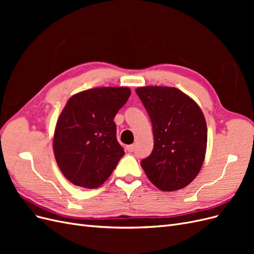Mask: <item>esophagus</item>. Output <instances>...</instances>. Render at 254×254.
Listing matches in <instances>:
<instances>
[{"label":"esophagus","mask_w":254,"mask_h":254,"mask_svg":"<svg viewBox=\"0 0 254 254\" xmlns=\"http://www.w3.org/2000/svg\"><path fill=\"white\" fill-rule=\"evenodd\" d=\"M126 149H127V151H128V152H132V151H134V145H128L127 147H126Z\"/></svg>","instance_id":"1"}]
</instances>
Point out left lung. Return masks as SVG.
Returning a JSON list of instances; mask_svg holds the SVG:
<instances>
[{
  "instance_id": "left-lung-1",
  "label": "left lung",
  "mask_w": 254,
  "mask_h": 254,
  "mask_svg": "<svg viewBox=\"0 0 254 254\" xmlns=\"http://www.w3.org/2000/svg\"><path fill=\"white\" fill-rule=\"evenodd\" d=\"M135 92L148 112L155 140L142 168L161 190L186 188L200 172L205 157L207 129L200 107L173 87H140Z\"/></svg>"
}]
</instances>
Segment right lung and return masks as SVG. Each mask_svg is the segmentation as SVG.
I'll use <instances>...</instances> for the list:
<instances>
[{
  "instance_id": "right-lung-1",
  "label": "right lung",
  "mask_w": 254,
  "mask_h": 254,
  "mask_svg": "<svg viewBox=\"0 0 254 254\" xmlns=\"http://www.w3.org/2000/svg\"><path fill=\"white\" fill-rule=\"evenodd\" d=\"M127 87H101L70 97L57 121L53 149L65 178L96 189L109 178L125 151L114 117L130 96Z\"/></svg>"
}]
</instances>
